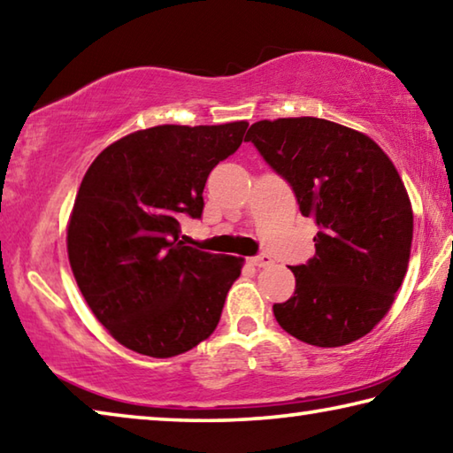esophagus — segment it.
Wrapping results in <instances>:
<instances>
[{
	"label": "esophagus",
	"instance_id": "esophagus-1",
	"mask_svg": "<svg viewBox=\"0 0 453 453\" xmlns=\"http://www.w3.org/2000/svg\"><path fill=\"white\" fill-rule=\"evenodd\" d=\"M251 264L257 265V267H267V265L273 264V259H272L270 256H267V254H259V256L251 257Z\"/></svg>",
	"mask_w": 453,
	"mask_h": 453
}]
</instances>
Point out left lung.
I'll use <instances>...</instances> for the list:
<instances>
[{
  "instance_id": "left-lung-1",
  "label": "left lung",
  "mask_w": 453,
  "mask_h": 453,
  "mask_svg": "<svg viewBox=\"0 0 453 453\" xmlns=\"http://www.w3.org/2000/svg\"><path fill=\"white\" fill-rule=\"evenodd\" d=\"M251 142L318 226L316 256L291 265L296 291L273 303L297 340L337 348L370 334L408 270L411 203L400 173L370 137L319 118L256 121Z\"/></svg>"
}]
</instances>
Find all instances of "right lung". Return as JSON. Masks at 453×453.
Wrapping results in <instances>:
<instances>
[{
  "mask_svg": "<svg viewBox=\"0 0 453 453\" xmlns=\"http://www.w3.org/2000/svg\"><path fill=\"white\" fill-rule=\"evenodd\" d=\"M248 121L156 126L105 148L75 197L67 256L94 316L137 354L172 357L213 334L242 257L180 240L203 213L210 172L237 151Z\"/></svg>",
  "mask_w": 453,
  "mask_h": 453,
  "instance_id": "right-lung-1",
  "label": "right lung"
}]
</instances>
